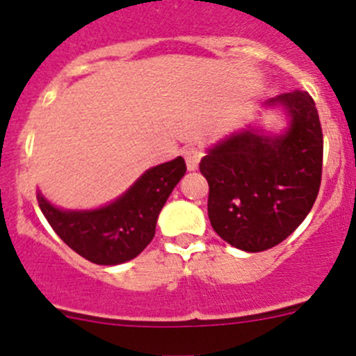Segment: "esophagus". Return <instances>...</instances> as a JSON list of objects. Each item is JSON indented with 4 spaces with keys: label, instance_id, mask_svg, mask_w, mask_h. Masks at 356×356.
I'll return each instance as SVG.
<instances>
[{
    "label": "esophagus",
    "instance_id": "obj_1",
    "mask_svg": "<svg viewBox=\"0 0 356 356\" xmlns=\"http://www.w3.org/2000/svg\"><path fill=\"white\" fill-rule=\"evenodd\" d=\"M182 155L186 158V163H188L189 170H196L200 165L201 156H203V152H201L200 148H196V146H191V148H186L184 152H182Z\"/></svg>",
    "mask_w": 356,
    "mask_h": 356
}]
</instances>
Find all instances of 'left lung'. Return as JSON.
Here are the masks:
<instances>
[{
	"mask_svg": "<svg viewBox=\"0 0 356 356\" xmlns=\"http://www.w3.org/2000/svg\"><path fill=\"white\" fill-rule=\"evenodd\" d=\"M289 115L284 134L250 127L201 158L208 218L231 246L257 253L277 246L305 220L317 200L324 139L317 108L305 91L282 92L265 103Z\"/></svg>",
	"mask_w": 356,
	"mask_h": 356,
	"instance_id": "8db88e82",
	"label": "left lung"
}]
</instances>
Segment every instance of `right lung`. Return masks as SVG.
I'll use <instances>...</instances> for the list:
<instances>
[{
	"label": "right lung",
	"mask_w": 356,
	"mask_h": 356,
	"mask_svg": "<svg viewBox=\"0 0 356 356\" xmlns=\"http://www.w3.org/2000/svg\"><path fill=\"white\" fill-rule=\"evenodd\" d=\"M186 174L182 156L146 170L120 198L98 210H60L38 193L39 208L68 248L98 265L138 257L155 236L156 218Z\"/></svg>",
	"instance_id": "right-lung-1"
}]
</instances>
